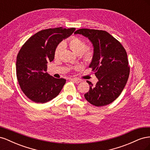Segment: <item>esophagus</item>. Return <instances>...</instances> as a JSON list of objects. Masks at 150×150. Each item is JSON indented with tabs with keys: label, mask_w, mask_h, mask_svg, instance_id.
<instances>
[{
	"label": "esophagus",
	"mask_w": 150,
	"mask_h": 150,
	"mask_svg": "<svg viewBox=\"0 0 150 150\" xmlns=\"http://www.w3.org/2000/svg\"><path fill=\"white\" fill-rule=\"evenodd\" d=\"M71 80L72 81H73V82H74V83H76V84H78V83H79L81 82V81L80 79H77V78H72V79H71Z\"/></svg>",
	"instance_id": "1"
}]
</instances>
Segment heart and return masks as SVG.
<instances>
[{
  "mask_svg": "<svg viewBox=\"0 0 150 150\" xmlns=\"http://www.w3.org/2000/svg\"><path fill=\"white\" fill-rule=\"evenodd\" d=\"M63 46H69L72 52L79 54L81 58L86 62L90 61L94 56V50L92 47L86 46L85 41L81 38L76 36H72L57 46L54 52V56L56 57L58 56Z\"/></svg>",
  "mask_w": 150,
  "mask_h": 150,
  "instance_id": "1",
  "label": "heart"
}]
</instances>
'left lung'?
<instances>
[{
	"label": "left lung",
	"mask_w": 150,
	"mask_h": 150,
	"mask_svg": "<svg viewBox=\"0 0 150 150\" xmlns=\"http://www.w3.org/2000/svg\"><path fill=\"white\" fill-rule=\"evenodd\" d=\"M74 34L88 38L94 47L89 67L98 81L94 86L87 81L90 88L84 98L94 106L108 105L120 96L129 78L130 69L126 50L105 30L80 29Z\"/></svg>",
	"instance_id": "8db88e82"
}]
</instances>
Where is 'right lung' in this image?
I'll return each mask as SVG.
<instances>
[{
	"label": "right lung",
	"instance_id": "1",
	"mask_svg": "<svg viewBox=\"0 0 150 150\" xmlns=\"http://www.w3.org/2000/svg\"><path fill=\"white\" fill-rule=\"evenodd\" d=\"M75 28H51L33 35L22 46L17 54L16 75L25 96L36 103H45L59 94L66 80L48 74V62L54 60L57 45L69 37Z\"/></svg>",
	"mask_w": 150,
	"mask_h": 150
}]
</instances>
